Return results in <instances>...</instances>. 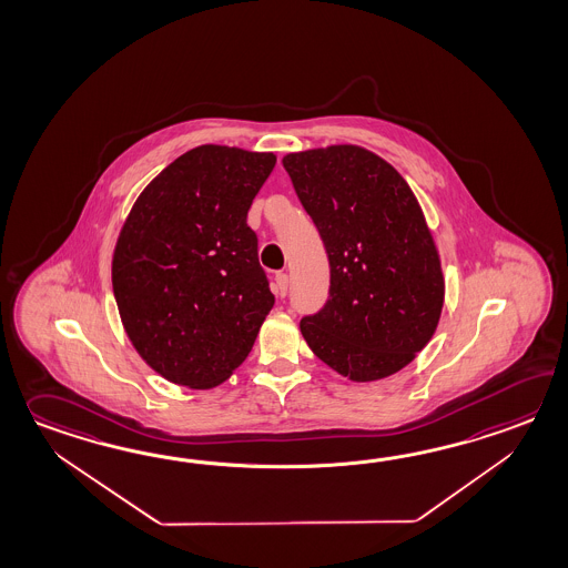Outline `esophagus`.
Segmentation results:
<instances>
[{
	"instance_id": "obj_1",
	"label": "esophagus",
	"mask_w": 568,
	"mask_h": 568,
	"mask_svg": "<svg viewBox=\"0 0 568 568\" xmlns=\"http://www.w3.org/2000/svg\"><path fill=\"white\" fill-rule=\"evenodd\" d=\"M287 287H290V277L285 273H277L275 275V293H277L278 297L287 295Z\"/></svg>"
}]
</instances>
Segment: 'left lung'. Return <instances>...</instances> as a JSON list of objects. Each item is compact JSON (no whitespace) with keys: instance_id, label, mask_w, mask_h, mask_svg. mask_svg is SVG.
Here are the masks:
<instances>
[{"instance_id":"obj_1","label":"left lung","mask_w":568,"mask_h":568,"mask_svg":"<svg viewBox=\"0 0 568 568\" xmlns=\"http://www.w3.org/2000/svg\"><path fill=\"white\" fill-rule=\"evenodd\" d=\"M329 261L324 310L303 317L312 353L354 383L392 377L432 341L444 305L440 254L412 187L356 144L283 156Z\"/></svg>"}]
</instances>
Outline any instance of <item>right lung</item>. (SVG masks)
<instances>
[{"label": "right lung", "mask_w": 568, "mask_h": 568, "mask_svg": "<svg viewBox=\"0 0 568 568\" xmlns=\"http://www.w3.org/2000/svg\"><path fill=\"white\" fill-rule=\"evenodd\" d=\"M273 152L202 144L142 190L112 256L122 326L140 358L187 389H214L253 351L275 297L246 224Z\"/></svg>", "instance_id": "obj_1"}]
</instances>
